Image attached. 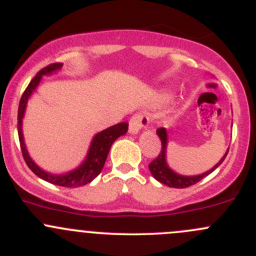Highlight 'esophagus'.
Segmentation results:
<instances>
[{"label":"esophagus","mask_w":256,"mask_h":256,"mask_svg":"<svg viewBox=\"0 0 256 256\" xmlns=\"http://www.w3.org/2000/svg\"><path fill=\"white\" fill-rule=\"evenodd\" d=\"M150 125V118L146 112H136L131 116L128 122V131L131 134H138L142 128Z\"/></svg>","instance_id":"esophagus-1"}]
</instances>
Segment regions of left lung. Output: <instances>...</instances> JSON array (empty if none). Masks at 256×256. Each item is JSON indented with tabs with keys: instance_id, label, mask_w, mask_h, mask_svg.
<instances>
[{
	"instance_id": "left-lung-1",
	"label": "left lung",
	"mask_w": 256,
	"mask_h": 256,
	"mask_svg": "<svg viewBox=\"0 0 256 256\" xmlns=\"http://www.w3.org/2000/svg\"><path fill=\"white\" fill-rule=\"evenodd\" d=\"M157 135L160 136V140H161V152L158 154V156L154 160V161L150 162L148 164V168L151 171L152 176L156 178L158 182L164 183V184L168 186V187H174V188H187L190 186L196 184V183L200 182V180H203L206 176H208L209 174L214 171L222 162L224 161L226 156L228 154V151H226V156L220 160L219 164H216V166H214L213 168L209 170L208 172L206 174H200V176H193V177H187V176H180V174H174V171L168 168L166 164V144H167V134L166 130L164 128H157Z\"/></svg>"
}]
</instances>
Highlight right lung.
Segmentation results:
<instances>
[{"label": "right lung", "instance_id": "1", "mask_svg": "<svg viewBox=\"0 0 256 256\" xmlns=\"http://www.w3.org/2000/svg\"><path fill=\"white\" fill-rule=\"evenodd\" d=\"M62 66H63L62 63H52L49 64V66H44V68L40 69V70L38 72L37 76L30 80L28 86L26 88L24 92H23L22 98H20V106H18V138H20V151H22L23 158H24L27 166L32 170L33 174H37L38 177L47 180L49 183H53V184L62 186V187L66 188H76L90 183L100 174V172H102V167H104L105 164V161H106L108 154H109L110 151V147H112V144L116 138L122 136L124 134H126V131H128V124L120 122L118 124V125H114L112 128H106V130L102 131V132H99L98 135H95V138H92V144H90L86 160H85L84 164H82L79 168L74 170V171L69 172V174H50L44 172L43 170H40V167L30 160V157L28 156L27 154V150H26L24 141H23L22 135V118L23 114H24L26 104H27L28 98L30 96V94H32L33 92H34L38 82H40L42 76H44V74H50L53 73V72L58 70V69L62 68Z\"/></svg>", "mask_w": 256, "mask_h": 256}]
</instances>
